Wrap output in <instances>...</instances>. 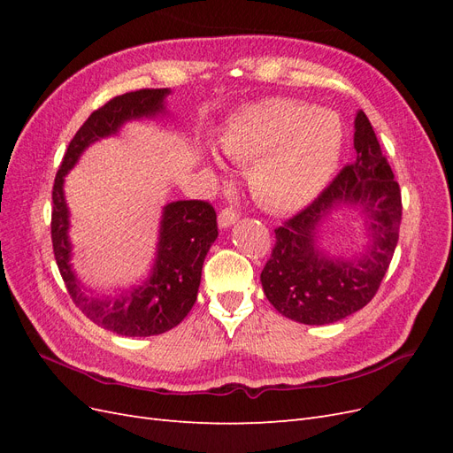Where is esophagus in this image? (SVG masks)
Returning <instances> with one entry per match:
<instances>
[{
  "mask_svg": "<svg viewBox=\"0 0 453 453\" xmlns=\"http://www.w3.org/2000/svg\"><path fill=\"white\" fill-rule=\"evenodd\" d=\"M236 219H238V213H236V210H232V208H225V210H221L219 211V226L221 228H228V226H232L236 223Z\"/></svg>",
  "mask_w": 453,
  "mask_h": 453,
  "instance_id": "obj_1",
  "label": "esophagus"
}]
</instances>
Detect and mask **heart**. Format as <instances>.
Masks as SVG:
<instances>
[{
	"label": "heart",
	"mask_w": 453,
	"mask_h": 453,
	"mask_svg": "<svg viewBox=\"0 0 453 453\" xmlns=\"http://www.w3.org/2000/svg\"><path fill=\"white\" fill-rule=\"evenodd\" d=\"M236 164L256 162L253 196L272 211L303 210L331 183L344 150V125L331 109L291 98H268L240 109L221 135Z\"/></svg>",
	"instance_id": "heart-1"
}]
</instances>
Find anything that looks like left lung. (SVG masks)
Segmentation results:
<instances>
[{
    "label": "left lung",
    "instance_id": "1",
    "mask_svg": "<svg viewBox=\"0 0 453 453\" xmlns=\"http://www.w3.org/2000/svg\"><path fill=\"white\" fill-rule=\"evenodd\" d=\"M357 158L283 226L260 281L270 304L304 325L336 323L374 298L393 258L403 219L401 188L368 117H355ZM359 207L371 242L361 257H328L317 243L319 226L334 209Z\"/></svg>",
    "mask_w": 453,
    "mask_h": 453
}]
</instances>
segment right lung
<instances>
[{"mask_svg": "<svg viewBox=\"0 0 453 453\" xmlns=\"http://www.w3.org/2000/svg\"><path fill=\"white\" fill-rule=\"evenodd\" d=\"M168 88H142L109 100L85 120L67 145L52 187L50 236L54 258L75 306L90 321L120 336H155L180 325L196 303L203 258L217 238V215L203 200H177L164 205L155 265L134 289L100 296L85 289L72 268L70 210L64 198V177L83 150L135 119L166 113Z\"/></svg>", "mask_w": 453, "mask_h": 453, "instance_id": "add662e5", "label": "right lung"}]
</instances>
